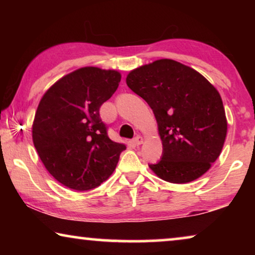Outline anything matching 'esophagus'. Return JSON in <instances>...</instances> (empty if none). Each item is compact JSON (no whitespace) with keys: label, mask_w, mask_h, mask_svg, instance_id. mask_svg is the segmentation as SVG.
<instances>
[{"label":"esophagus","mask_w":255,"mask_h":255,"mask_svg":"<svg viewBox=\"0 0 255 255\" xmlns=\"http://www.w3.org/2000/svg\"><path fill=\"white\" fill-rule=\"evenodd\" d=\"M133 142H134L135 146H139V145H141L142 142H144V139H142V137H140V135H137V137L133 139Z\"/></svg>","instance_id":"esophagus-1"}]
</instances>
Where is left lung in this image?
I'll list each match as a JSON object with an SVG mask.
<instances>
[{"label":"left lung","instance_id":"obj_1","mask_svg":"<svg viewBox=\"0 0 255 255\" xmlns=\"http://www.w3.org/2000/svg\"><path fill=\"white\" fill-rule=\"evenodd\" d=\"M127 85L154 114L162 158L149 168L170 183L207 173L221 154L228 132L218 90L194 68L160 59L128 73Z\"/></svg>","mask_w":255,"mask_h":255}]
</instances>
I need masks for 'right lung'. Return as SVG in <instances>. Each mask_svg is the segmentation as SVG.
<instances>
[{
  "label": "right lung",
  "instance_id": "right-lung-1",
  "mask_svg": "<svg viewBox=\"0 0 255 255\" xmlns=\"http://www.w3.org/2000/svg\"><path fill=\"white\" fill-rule=\"evenodd\" d=\"M115 69L82 67L62 76L38 104L32 140L45 168L76 191L90 190L116 168L124 144L108 137L100 108L121 82Z\"/></svg>",
  "mask_w": 255,
  "mask_h": 255
}]
</instances>
